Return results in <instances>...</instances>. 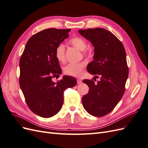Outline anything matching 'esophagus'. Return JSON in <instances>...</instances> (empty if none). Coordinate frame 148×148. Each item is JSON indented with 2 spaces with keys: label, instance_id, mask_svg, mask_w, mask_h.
Instances as JSON below:
<instances>
[{
  "label": "esophagus",
  "instance_id": "esophagus-1",
  "mask_svg": "<svg viewBox=\"0 0 148 148\" xmlns=\"http://www.w3.org/2000/svg\"><path fill=\"white\" fill-rule=\"evenodd\" d=\"M77 84H81V83H82V81L81 79H77Z\"/></svg>",
  "mask_w": 148,
  "mask_h": 148
}]
</instances>
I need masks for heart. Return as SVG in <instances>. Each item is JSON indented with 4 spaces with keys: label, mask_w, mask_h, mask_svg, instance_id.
Masks as SVG:
<instances>
[{
    "label": "heart",
    "mask_w": 148,
    "mask_h": 148,
    "mask_svg": "<svg viewBox=\"0 0 148 148\" xmlns=\"http://www.w3.org/2000/svg\"><path fill=\"white\" fill-rule=\"evenodd\" d=\"M69 44L73 47L77 48L80 51H83V56L88 58L91 55V51L86 47V42L85 40L79 37H74L70 39ZM55 56L58 61L64 63L66 60L65 56V47L63 44L58 45L55 51ZM85 65L83 62L78 64H69L64 69V72L65 74L74 77H80L83 75L85 69Z\"/></svg>",
    "instance_id": "heart-1"
}]
</instances>
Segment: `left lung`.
Here are the masks:
<instances>
[{"instance_id":"8db88e82","label":"left lung","mask_w":148,"mask_h":148,"mask_svg":"<svg viewBox=\"0 0 148 148\" xmlns=\"http://www.w3.org/2000/svg\"><path fill=\"white\" fill-rule=\"evenodd\" d=\"M79 33L95 47L88 72L101 77L96 83L92 79H83L89 88L82 97L83 106L89 114L102 117L114 110L125 92L129 71L126 52L122 42L106 29H79Z\"/></svg>"}]
</instances>
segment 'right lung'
<instances>
[{"label":"right lung","mask_w":148,"mask_h":148,"mask_svg":"<svg viewBox=\"0 0 148 148\" xmlns=\"http://www.w3.org/2000/svg\"><path fill=\"white\" fill-rule=\"evenodd\" d=\"M70 31L49 28L36 33L26 43L20 59L21 91L29 109L41 117H51L59 112L64 91L77 84L75 78L67 76L56 83L52 80L62 73L56 49L69 37Z\"/></svg>","instance_id":"obj_1"}]
</instances>
